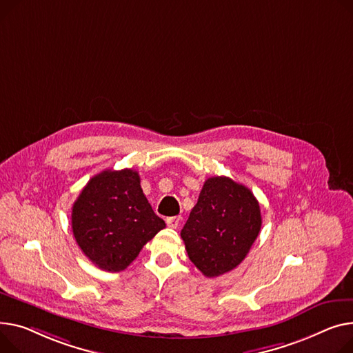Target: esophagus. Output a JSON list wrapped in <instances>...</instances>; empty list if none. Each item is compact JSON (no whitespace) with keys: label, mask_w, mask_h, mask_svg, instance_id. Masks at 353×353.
<instances>
[{"label":"esophagus","mask_w":353,"mask_h":353,"mask_svg":"<svg viewBox=\"0 0 353 353\" xmlns=\"http://www.w3.org/2000/svg\"><path fill=\"white\" fill-rule=\"evenodd\" d=\"M179 223H180V217H168L166 219V224L170 228H177Z\"/></svg>","instance_id":"obj_1"}]
</instances>
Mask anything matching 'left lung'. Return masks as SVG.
I'll use <instances>...</instances> for the list:
<instances>
[{
    "label": "left lung",
    "mask_w": 353,
    "mask_h": 353,
    "mask_svg": "<svg viewBox=\"0 0 353 353\" xmlns=\"http://www.w3.org/2000/svg\"><path fill=\"white\" fill-rule=\"evenodd\" d=\"M261 224L260 204L248 187L217 176L204 181L180 236L190 261L214 278L241 264Z\"/></svg>",
    "instance_id": "obj_1"
}]
</instances>
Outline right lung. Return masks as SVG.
Instances as JSON below:
<instances>
[{
    "mask_svg": "<svg viewBox=\"0 0 353 353\" xmlns=\"http://www.w3.org/2000/svg\"><path fill=\"white\" fill-rule=\"evenodd\" d=\"M164 227L143 194L139 173L132 169L93 176L72 207V231L79 248L109 272L128 268Z\"/></svg>",
    "mask_w": 353,
    "mask_h": 353,
    "instance_id": "add662e5",
    "label": "right lung"
}]
</instances>
